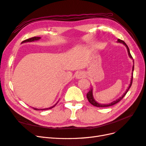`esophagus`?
I'll use <instances>...</instances> for the list:
<instances>
[{
  "label": "esophagus",
  "instance_id": "1",
  "mask_svg": "<svg viewBox=\"0 0 146 146\" xmlns=\"http://www.w3.org/2000/svg\"><path fill=\"white\" fill-rule=\"evenodd\" d=\"M84 74L81 72H77V73L76 74V78H77V79H81V78H84Z\"/></svg>",
  "mask_w": 146,
  "mask_h": 146
}]
</instances>
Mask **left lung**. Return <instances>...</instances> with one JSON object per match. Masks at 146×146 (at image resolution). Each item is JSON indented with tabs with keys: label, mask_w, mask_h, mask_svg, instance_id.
<instances>
[{
	"label": "left lung",
	"mask_w": 146,
	"mask_h": 146,
	"mask_svg": "<svg viewBox=\"0 0 146 146\" xmlns=\"http://www.w3.org/2000/svg\"><path fill=\"white\" fill-rule=\"evenodd\" d=\"M117 42H120V43H123V44L126 46L127 49L129 56H130V58H131V59H133L132 56H131V54H130V50H129V47H128V46L127 45V44L125 43V42H124L123 40H121V39H117ZM133 62H134V60H133ZM133 70H134V65H133V68H132V71H133ZM132 74H133V73H132ZM132 81H133V75H132V76H131V82H130V86H129L128 88L127 89L126 92L124 93V95H123V96H122L121 97H120L119 99H117V100H116V101H113L112 102L110 103V104H99L98 102H97L95 100V99H94V98H93V90H92V88L91 89V90H90V91H89V92L87 93V99H88V100L89 102H90L91 104H92V105L94 106L98 107H110V106H113V105L117 104V102H119L122 100V99H123V98L124 97V96L126 95V93H127V92H128L129 90V88H130V87H131V84H132Z\"/></svg>",
	"instance_id": "obj_1"
}]
</instances>
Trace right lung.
Masks as SVG:
<instances>
[{
    "mask_svg": "<svg viewBox=\"0 0 146 146\" xmlns=\"http://www.w3.org/2000/svg\"><path fill=\"white\" fill-rule=\"evenodd\" d=\"M40 39V37H31V38H29V39H26V40H23L22 43H25V42H33V41H35V40H39ZM58 102L56 103V104H54L53 106H52V107H49V108H47V109H36V108H34V107H33V109H34L35 110H47V109H52V108H53L54 106H56V105L58 104Z\"/></svg>",
    "mask_w": 146,
    "mask_h": 146,
    "instance_id": "obj_1",
    "label": "right lung"
}]
</instances>
